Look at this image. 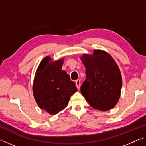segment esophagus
Segmentation results:
<instances>
[{
  "instance_id": "obj_1",
  "label": "esophagus",
  "mask_w": 146,
  "mask_h": 146,
  "mask_svg": "<svg viewBox=\"0 0 146 146\" xmlns=\"http://www.w3.org/2000/svg\"><path fill=\"white\" fill-rule=\"evenodd\" d=\"M75 83H76V86L78 89L80 88V79H77V80H75Z\"/></svg>"
}]
</instances>
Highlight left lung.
<instances>
[{"mask_svg":"<svg viewBox=\"0 0 146 146\" xmlns=\"http://www.w3.org/2000/svg\"><path fill=\"white\" fill-rule=\"evenodd\" d=\"M86 68V80L80 91L90 105L106 111L115 107L119 100L122 86L119 68L110 55L95 50L91 55L80 58Z\"/></svg>","mask_w":146,"mask_h":146,"instance_id":"1","label":"left lung"}]
</instances>
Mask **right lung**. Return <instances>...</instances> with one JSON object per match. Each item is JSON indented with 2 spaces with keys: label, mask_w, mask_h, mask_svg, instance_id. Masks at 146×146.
<instances>
[{
  "label": "right lung",
  "mask_w": 146,
  "mask_h": 146,
  "mask_svg": "<svg viewBox=\"0 0 146 146\" xmlns=\"http://www.w3.org/2000/svg\"><path fill=\"white\" fill-rule=\"evenodd\" d=\"M64 58L53 62L49 56L41 61L35 76L33 93L40 109L55 115L68 104L77 91L75 83L62 70Z\"/></svg>",
  "instance_id": "1"
}]
</instances>
